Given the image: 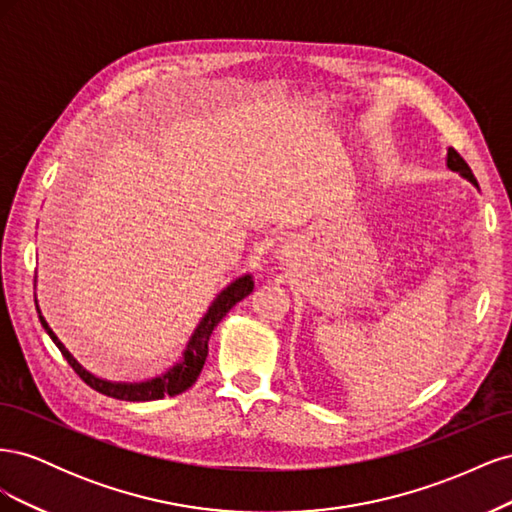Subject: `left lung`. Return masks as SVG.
Listing matches in <instances>:
<instances>
[{"instance_id":"1","label":"left lung","mask_w":512,"mask_h":512,"mask_svg":"<svg viewBox=\"0 0 512 512\" xmlns=\"http://www.w3.org/2000/svg\"><path fill=\"white\" fill-rule=\"evenodd\" d=\"M446 168H451V170H455V173H459V177H463V179H468L476 190H480L478 188V181H476V177L472 175V170H470V166L466 164V160H463L459 153L453 149V147H448L446 149Z\"/></svg>"}]
</instances>
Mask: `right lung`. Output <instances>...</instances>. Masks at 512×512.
Masks as SVG:
<instances>
[{
	"label": "right lung",
	"mask_w": 512,
	"mask_h": 512,
	"mask_svg": "<svg viewBox=\"0 0 512 512\" xmlns=\"http://www.w3.org/2000/svg\"><path fill=\"white\" fill-rule=\"evenodd\" d=\"M252 290H254L252 273H243V275L235 277V280H232L226 288H222L218 294H215V299L211 301L205 316L200 318L194 333L188 339V344H185L179 361L175 365H170L166 371H162V374L141 380V382H115V380H106V378L91 374L89 369H85L79 361L74 359L72 352L64 346V342H61V339L55 335V331L49 327V322H46V318L42 316V309H40L38 301H36V309H38V318H40L42 329L53 339V344L59 348L61 354H64V359L72 365V369L81 376V380L87 386H91L94 391H98L106 397H113V399L156 401L166 395L175 397V395L190 389V386L196 382V378L200 376V371H203V365L207 361L209 337H211L213 329L218 327L220 320L230 312V309L235 307L241 299H245Z\"/></svg>",
	"instance_id": "1"
}]
</instances>
